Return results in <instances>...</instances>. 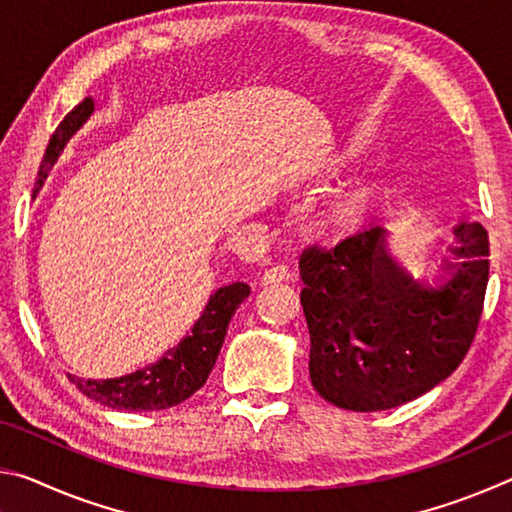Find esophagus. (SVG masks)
<instances>
[{
  "label": "esophagus",
  "mask_w": 512,
  "mask_h": 512,
  "mask_svg": "<svg viewBox=\"0 0 512 512\" xmlns=\"http://www.w3.org/2000/svg\"><path fill=\"white\" fill-rule=\"evenodd\" d=\"M293 280V273L287 266H271L262 273V284H275V282H289Z\"/></svg>",
  "instance_id": "1"
}]
</instances>
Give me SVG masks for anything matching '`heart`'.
<instances>
[{"label": "heart", "mask_w": 512, "mask_h": 512, "mask_svg": "<svg viewBox=\"0 0 512 512\" xmlns=\"http://www.w3.org/2000/svg\"><path fill=\"white\" fill-rule=\"evenodd\" d=\"M341 164H345L343 155H339V158H334L332 162H329V167L334 169V167H341ZM370 198H372L370 189H354V192L341 196L339 201L329 207V212H327L329 225H332V228H336V230L357 228V225L363 219V214L368 212Z\"/></svg>", "instance_id": "obj_1"}]
</instances>
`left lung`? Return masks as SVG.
Here are the masks:
<instances>
[{
    "mask_svg": "<svg viewBox=\"0 0 512 512\" xmlns=\"http://www.w3.org/2000/svg\"><path fill=\"white\" fill-rule=\"evenodd\" d=\"M384 232L372 225L300 255L311 384L327 402L357 413L411 402L461 366L490 275V241L481 223L456 228L463 262L440 289L422 287L393 264Z\"/></svg>",
    "mask_w": 512,
    "mask_h": 512,
    "instance_id": "1",
    "label": "left lung"
}]
</instances>
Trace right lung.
Masks as SVG:
<instances>
[{
  "label": "right lung",
  "instance_id": "obj_1",
  "mask_svg": "<svg viewBox=\"0 0 512 512\" xmlns=\"http://www.w3.org/2000/svg\"><path fill=\"white\" fill-rule=\"evenodd\" d=\"M92 110V99H83L60 121L47 144L45 158H42L36 192H40L49 169L54 167L69 137L79 131L83 121L92 115ZM248 293L250 289L244 282H232L228 287H221L207 302L203 316L192 327V334L185 336L178 343V348L169 350L158 363H151V366L117 379L67 377L90 400L119 411H160L185 402L198 388H203L207 377H210L214 363L219 359L225 334H228L230 318L235 316L241 302L248 298Z\"/></svg>",
  "mask_w": 512,
  "mask_h": 512
}]
</instances>
